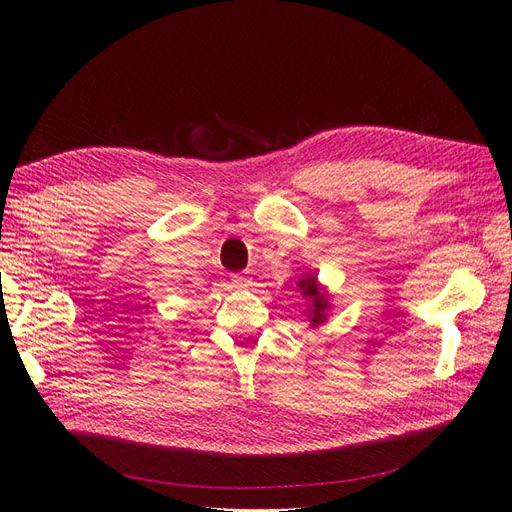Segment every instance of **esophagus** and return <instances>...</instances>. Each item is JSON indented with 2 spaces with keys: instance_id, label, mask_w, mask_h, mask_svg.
<instances>
[{
  "instance_id": "obj_1",
  "label": "esophagus",
  "mask_w": 512,
  "mask_h": 512,
  "mask_svg": "<svg viewBox=\"0 0 512 512\" xmlns=\"http://www.w3.org/2000/svg\"><path fill=\"white\" fill-rule=\"evenodd\" d=\"M230 282L235 288H247V286H250V277L243 275V273H230Z\"/></svg>"
}]
</instances>
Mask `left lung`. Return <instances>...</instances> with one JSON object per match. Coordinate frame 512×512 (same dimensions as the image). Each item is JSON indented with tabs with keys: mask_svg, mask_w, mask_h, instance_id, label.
<instances>
[{
	"mask_svg": "<svg viewBox=\"0 0 512 512\" xmlns=\"http://www.w3.org/2000/svg\"><path fill=\"white\" fill-rule=\"evenodd\" d=\"M299 286H301V292H303V297H309L312 299V322H322V318H324V307H327V301H324V294H320L318 292V284H316V277L314 275H307L305 280H301L299 282Z\"/></svg>",
	"mask_w": 512,
	"mask_h": 512,
	"instance_id": "obj_1",
	"label": "left lung"
}]
</instances>
